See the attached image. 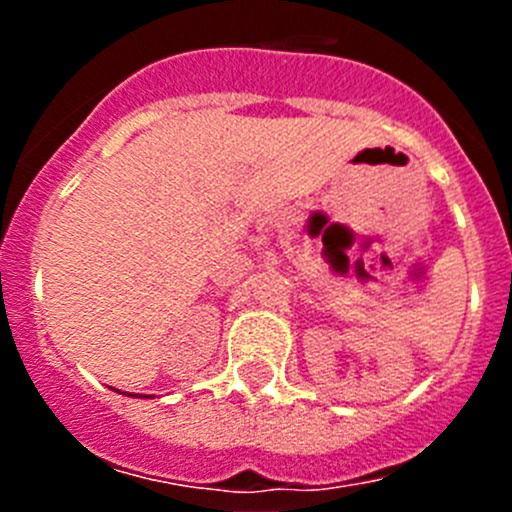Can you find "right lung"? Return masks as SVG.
<instances>
[{
  "label": "right lung",
  "mask_w": 512,
  "mask_h": 512,
  "mask_svg": "<svg viewBox=\"0 0 512 512\" xmlns=\"http://www.w3.org/2000/svg\"><path fill=\"white\" fill-rule=\"evenodd\" d=\"M118 394H121V391H118ZM126 396H146V394H128L126 391ZM146 399H151V396H146Z\"/></svg>",
  "instance_id": "1"
}]
</instances>
